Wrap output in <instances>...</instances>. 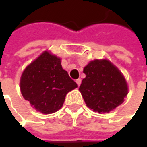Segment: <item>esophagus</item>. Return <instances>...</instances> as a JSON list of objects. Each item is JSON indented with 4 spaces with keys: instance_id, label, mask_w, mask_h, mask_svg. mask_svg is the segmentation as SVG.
I'll list each match as a JSON object with an SVG mask.
<instances>
[{
    "instance_id": "1",
    "label": "esophagus",
    "mask_w": 147,
    "mask_h": 147,
    "mask_svg": "<svg viewBox=\"0 0 147 147\" xmlns=\"http://www.w3.org/2000/svg\"><path fill=\"white\" fill-rule=\"evenodd\" d=\"M81 82H82V79H81V78H78V79L76 80L77 84H78V87L80 86V84H81Z\"/></svg>"
}]
</instances>
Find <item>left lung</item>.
Returning <instances> with one entry per match:
<instances>
[{
  "label": "left lung",
  "instance_id": "1",
  "mask_svg": "<svg viewBox=\"0 0 147 147\" xmlns=\"http://www.w3.org/2000/svg\"><path fill=\"white\" fill-rule=\"evenodd\" d=\"M79 91L91 110L108 113L124 101L128 89L123 75L108 59H95L84 67Z\"/></svg>",
  "mask_w": 147,
  "mask_h": 147
}]
</instances>
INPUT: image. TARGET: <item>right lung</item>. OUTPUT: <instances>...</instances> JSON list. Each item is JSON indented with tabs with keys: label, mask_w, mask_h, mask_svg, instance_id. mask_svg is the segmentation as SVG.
Returning <instances> with one entry per match:
<instances>
[{
	"label": "right lung",
	"mask_w": 147,
	"mask_h": 147,
	"mask_svg": "<svg viewBox=\"0 0 147 147\" xmlns=\"http://www.w3.org/2000/svg\"><path fill=\"white\" fill-rule=\"evenodd\" d=\"M76 88V82L63 69L60 59L47 51L26 67L20 78L24 98L45 115L59 110L66 94Z\"/></svg>",
	"instance_id": "add662e5"
}]
</instances>
